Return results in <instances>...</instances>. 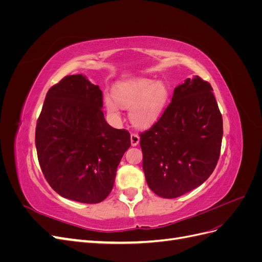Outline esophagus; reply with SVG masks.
Returning <instances> with one entry per match:
<instances>
[{
  "mask_svg": "<svg viewBox=\"0 0 262 262\" xmlns=\"http://www.w3.org/2000/svg\"><path fill=\"white\" fill-rule=\"evenodd\" d=\"M140 142V137L137 133H132L131 134V145L132 146H137Z\"/></svg>",
  "mask_w": 262,
  "mask_h": 262,
  "instance_id": "obj_1",
  "label": "esophagus"
}]
</instances>
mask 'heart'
Returning a JSON list of instances; mask_svg holds the SVG:
<instances>
[{"instance_id": "heart-1", "label": "heart", "mask_w": 262, "mask_h": 262, "mask_svg": "<svg viewBox=\"0 0 262 262\" xmlns=\"http://www.w3.org/2000/svg\"><path fill=\"white\" fill-rule=\"evenodd\" d=\"M169 97L168 87L161 81L140 80L122 84L113 91V98L105 99L108 115L115 120L120 119L117 105L130 109V121L137 128L145 129L153 125L162 116Z\"/></svg>"}]
</instances>
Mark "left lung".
Here are the masks:
<instances>
[{
	"label": "left lung",
	"mask_w": 262,
	"mask_h": 262,
	"mask_svg": "<svg viewBox=\"0 0 262 262\" xmlns=\"http://www.w3.org/2000/svg\"><path fill=\"white\" fill-rule=\"evenodd\" d=\"M212 86L199 76L178 85L171 102L141 133L143 170L154 193L173 199L202 185L217 164L223 120Z\"/></svg>",
	"instance_id": "1"
}]
</instances>
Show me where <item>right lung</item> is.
<instances>
[{
  "label": "right lung",
  "instance_id": "obj_1",
  "mask_svg": "<svg viewBox=\"0 0 262 262\" xmlns=\"http://www.w3.org/2000/svg\"><path fill=\"white\" fill-rule=\"evenodd\" d=\"M102 92L85 75H69L47 93L36 126L38 161L61 196L98 203L113 190L131 146L130 133L113 128L102 113Z\"/></svg>",
  "mask_w": 262,
  "mask_h": 262
}]
</instances>
